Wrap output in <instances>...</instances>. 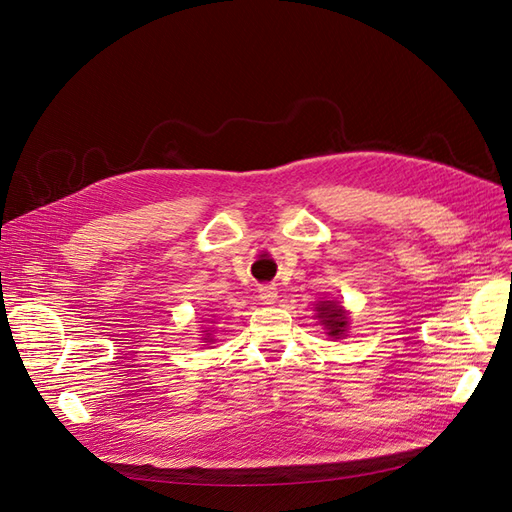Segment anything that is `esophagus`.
<instances>
[{
    "label": "esophagus",
    "mask_w": 512,
    "mask_h": 512,
    "mask_svg": "<svg viewBox=\"0 0 512 512\" xmlns=\"http://www.w3.org/2000/svg\"><path fill=\"white\" fill-rule=\"evenodd\" d=\"M258 299L265 303V305H273L275 303V299H277V288L273 286V284H265V286H260V290H258Z\"/></svg>",
    "instance_id": "esophagus-1"
}]
</instances>
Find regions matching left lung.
Wrapping results in <instances>:
<instances>
[{"mask_svg": "<svg viewBox=\"0 0 512 512\" xmlns=\"http://www.w3.org/2000/svg\"><path fill=\"white\" fill-rule=\"evenodd\" d=\"M316 312H318L316 318L320 320V324H324V329H327L329 337L339 339L342 335H346L348 314L337 301H320L316 305Z\"/></svg>", "mask_w": 512, "mask_h": 512, "instance_id": "1", "label": "left lung"}]
</instances>
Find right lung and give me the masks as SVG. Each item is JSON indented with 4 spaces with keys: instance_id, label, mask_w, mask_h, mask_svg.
Here are the masks:
<instances>
[{
    "instance_id": "obj_1",
    "label": "right lung",
    "mask_w": 512,
    "mask_h": 512,
    "mask_svg": "<svg viewBox=\"0 0 512 512\" xmlns=\"http://www.w3.org/2000/svg\"><path fill=\"white\" fill-rule=\"evenodd\" d=\"M207 337H209V335H207ZM207 337H205V339H207Z\"/></svg>"
}]
</instances>
